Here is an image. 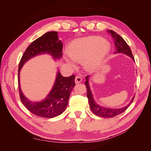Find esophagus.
<instances>
[{
    "instance_id": "esophagus-1",
    "label": "esophagus",
    "mask_w": 151,
    "mask_h": 151,
    "mask_svg": "<svg viewBox=\"0 0 151 151\" xmlns=\"http://www.w3.org/2000/svg\"><path fill=\"white\" fill-rule=\"evenodd\" d=\"M82 80H83V79H82V78L80 76H76V78H75V83L76 84H78V83H81Z\"/></svg>"
}]
</instances>
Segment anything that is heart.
Here are the masks:
<instances>
[{"instance_id": "heart-1", "label": "heart", "mask_w": 151, "mask_h": 151, "mask_svg": "<svg viewBox=\"0 0 151 151\" xmlns=\"http://www.w3.org/2000/svg\"><path fill=\"white\" fill-rule=\"evenodd\" d=\"M111 49V45L107 40L98 36L76 39L70 43L68 48L70 57H66L65 60L72 66L76 62H84L89 68H94L100 65Z\"/></svg>"}]
</instances>
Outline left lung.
Instances as JSON below:
<instances>
[{"label": "left lung", "instance_id": "8db88e82", "mask_svg": "<svg viewBox=\"0 0 151 151\" xmlns=\"http://www.w3.org/2000/svg\"><path fill=\"white\" fill-rule=\"evenodd\" d=\"M107 31L108 33L111 34L113 38L114 42H115V49L116 50L115 53H124L127 55V56L130 57L132 60L135 62L134 58L133 57V55H132V51L129 46L125 42V41L123 39V38L121 37L119 35H118L116 32L112 30H108ZM89 76L86 77V81L85 82V84L87 88V97L88 98V101L91 111H92L93 113H94L96 115H98L99 116L103 118H112L114 116H116L118 115H120V114H121L123 111H125L128 108V107L129 106V105L132 103V101H133L135 96L132 98L129 104L120 108H109L100 106V105H99L95 102L93 98V95L92 94V92H91V90L90 89V86L89 84Z\"/></svg>", "mask_w": 151, "mask_h": 151}]
</instances>
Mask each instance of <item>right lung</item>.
Returning <instances> with one entry per match:
<instances>
[{
	"instance_id": "obj_1",
	"label": "right lung",
	"mask_w": 151,
	"mask_h": 151,
	"mask_svg": "<svg viewBox=\"0 0 151 151\" xmlns=\"http://www.w3.org/2000/svg\"><path fill=\"white\" fill-rule=\"evenodd\" d=\"M63 44L58 40L57 31H50L35 40L26 48L22 55L18 68V85L21 101L29 111L35 115L44 118H53L60 115L68 104V99L75 84V76L65 77L58 70L55 82L53 88L45 99L33 102L27 99L20 87V70L24 63L29 59L39 55L49 54L56 59L62 57Z\"/></svg>"
}]
</instances>
